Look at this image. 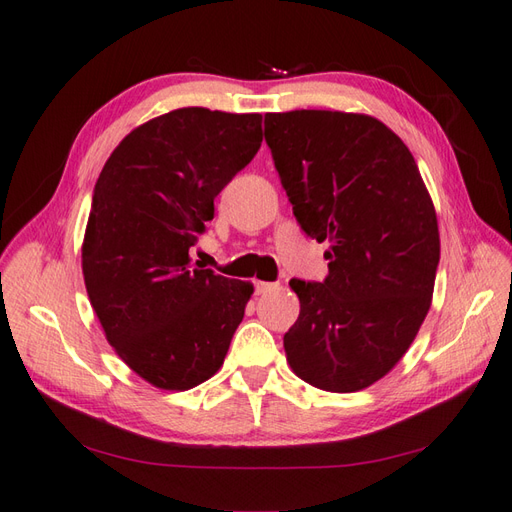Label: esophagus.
I'll use <instances>...</instances> for the list:
<instances>
[{"label": "esophagus", "mask_w": 512, "mask_h": 512, "mask_svg": "<svg viewBox=\"0 0 512 512\" xmlns=\"http://www.w3.org/2000/svg\"><path fill=\"white\" fill-rule=\"evenodd\" d=\"M277 290V283H268V281H255V294H266V292H272Z\"/></svg>", "instance_id": "34e87169"}]
</instances>
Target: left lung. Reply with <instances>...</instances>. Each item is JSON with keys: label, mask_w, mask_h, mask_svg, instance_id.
<instances>
[{"label": "left lung", "mask_w": 512, "mask_h": 512, "mask_svg": "<svg viewBox=\"0 0 512 512\" xmlns=\"http://www.w3.org/2000/svg\"><path fill=\"white\" fill-rule=\"evenodd\" d=\"M274 168L309 238L329 242L322 283L292 279L283 337L305 383L352 393L396 365L430 309L439 266L435 205L406 144L374 116L266 114Z\"/></svg>", "instance_id": "8db88e82"}]
</instances>
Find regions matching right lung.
I'll return each instance as SVG.
<instances>
[{
    "label": "right lung",
    "instance_id": "obj_1",
    "mask_svg": "<svg viewBox=\"0 0 512 512\" xmlns=\"http://www.w3.org/2000/svg\"><path fill=\"white\" fill-rule=\"evenodd\" d=\"M261 136V114L179 108L127 134L95 183L86 292L116 355L155 387L212 378L244 318L253 285L192 268L190 248Z\"/></svg>",
    "mask_w": 512,
    "mask_h": 512
}]
</instances>
